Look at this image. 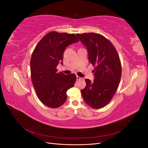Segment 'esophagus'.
I'll return each instance as SVG.
<instances>
[{"label": "esophagus", "instance_id": "1", "mask_svg": "<svg viewBox=\"0 0 148 148\" xmlns=\"http://www.w3.org/2000/svg\"><path fill=\"white\" fill-rule=\"evenodd\" d=\"M82 79V78H81L80 77H78V76H77V80H80V79Z\"/></svg>", "mask_w": 148, "mask_h": 148}]
</instances>
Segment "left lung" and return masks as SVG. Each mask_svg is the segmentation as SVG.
<instances>
[{
  "label": "left lung",
  "mask_w": 148,
  "mask_h": 148,
  "mask_svg": "<svg viewBox=\"0 0 148 148\" xmlns=\"http://www.w3.org/2000/svg\"><path fill=\"white\" fill-rule=\"evenodd\" d=\"M86 47L89 62L95 66V79H85L86 86L81 92L86 104L101 109L112 100L122 75L119 56L113 44L102 35L95 33L77 34Z\"/></svg>",
  "instance_id": "obj_1"
}]
</instances>
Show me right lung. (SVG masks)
Wrapping results in <instances>:
<instances>
[{"label":"right lung","instance_id":"right-lung-1","mask_svg":"<svg viewBox=\"0 0 148 148\" xmlns=\"http://www.w3.org/2000/svg\"><path fill=\"white\" fill-rule=\"evenodd\" d=\"M78 41L75 34L51 31L34 49L30 60L31 81L39 99L47 107L57 108L63 105L67 90L74 86L76 75L57 72V66L63 64L66 47Z\"/></svg>","mask_w":148,"mask_h":148}]
</instances>
